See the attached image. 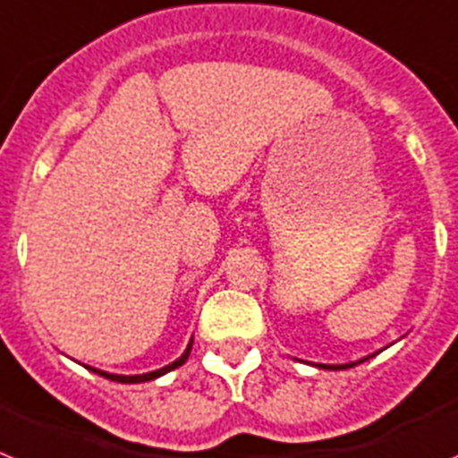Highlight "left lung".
Returning a JSON list of instances; mask_svg holds the SVG:
<instances>
[{"label":"left lung","mask_w":458,"mask_h":458,"mask_svg":"<svg viewBox=\"0 0 458 458\" xmlns=\"http://www.w3.org/2000/svg\"><path fill=\"white\" fill-rule=\"evenodd\" d=\"M373 357V355H369ZM369 357H364V360H357V361H348V364H316L318 369H329V371H339V369H350L355 367V364H361V361H367Z\"/></svg>","instance_id":"left-lung-1"}]
</instances>
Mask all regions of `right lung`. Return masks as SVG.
Segmentation results:
<instances>
[{
  "label": "right lung",
  "mask_w": 458,
  "mask_h": 458,
  "mask_svg": "<svg viewBox=\"0 0 458 458\" xmlns=\"http://www.w3.org/2000/svg\"><path fill=\"white\" fill-rule=\"evenodd\" d=\"M191 345H193V339L189 341V345H186V350L182 352V357H177V360L173 361V364H168V367L163 369H157V371H149V373H140V376H119V373H108V371H101V369H94V367H87L89 371L98 373V376L108 377V380H114V383H124V385H133V383H149V380H154V377H161L165 376L168 371H173V369L182 367L186 360H189V352H191Z\"/></svg>",
  "instance_id": "1"
}]
</instances>
